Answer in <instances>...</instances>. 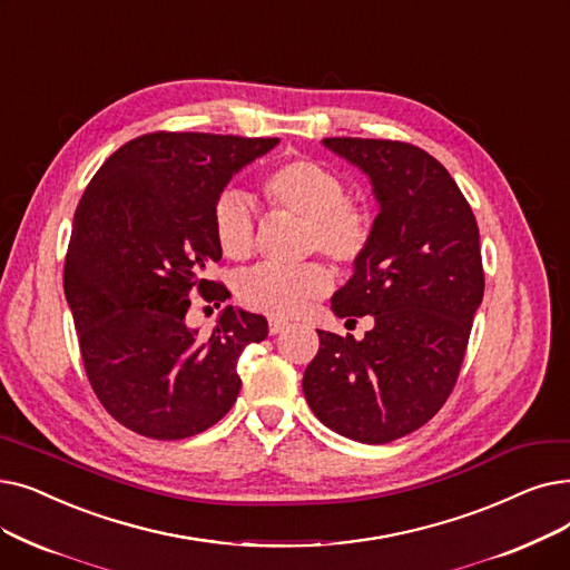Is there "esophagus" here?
I'll return each mask as SVG.
<instances>
[{"mask_svg": "<svg viewBox=\"0 0 570 570\" xmlns=\"http://www.w3.org/2000/svg\"><path fill=\"white\" fill-rule=\"evenodd\" d=\"M286 328H288V321H282V318H269V324H267L269 335H279V333H284Z\"/></svg>", "mask_w": 570, "mask_h": 570, "instance_id": "34e87169", "label": "esophagus"}]
</instances>
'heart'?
<instances>
[{
	"label": "heart",
	"mask_w": 570,
	"mask_h": 570,
	"mask_svg": "<svg viewBox=\"0 0 570 570\" xmlns=\"http://www.w3.org/2000/svg\"><path fill=\"white\" fill-rule=\"evenodd\" d=\"M272 209L305 220V252H321L337 265L356 263L373 237L370 214L346 200L344 181L314 160H286L272 167L261 181ZM220 254L230 261L252 258L256 249V224L249 203L235 190L218 197L212 216ZM333 286L326 265L307 263L295 269L261 265L239 282V301L269 316L291 318L307 312Z\"/></svg>",
	"instance_id": "1"
}]
</instances>
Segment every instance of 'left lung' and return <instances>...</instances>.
Returning <instances> with one entry per match:
<instances>
[{
    "mask_svg": "<svg viewBox=\"0 0 570 570\" xmlns=\"http://www.w3.org/2000/svg\"><path fill=\"white\" fill-rule=\"evenodd\" d=\"M321 144L358 167L377 200L367 249L331 298L335 316L370 314L375 326L363 340L318 331L303 391L331 431L384 444L424 426L454 389L484 295L480 230L450 171L422 148Z\"/></svg>",
    "mask_w": 570,
    "mask_h": 570,
    "instance_id": "left-lung-1",
    "label": "left lung"
}]
</instances>
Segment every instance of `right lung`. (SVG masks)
Here are the masks:
<instances>
[{
    "mask_svg": "<svg viewBox=\"0 0 570 570\" xmlns=\"http://www.w3.org/2000/svg\"><path fill=\"white\" fill-rule=\"evenodd\" d=\"M279 139L154 132L97 169L73 214L65 298L92 391L118 424L154 440L203 433L242 380L237 358L267 337L261 314L226 305L209 337L186 324L190 295L224 303L207 282L220 261L212 216L239 169Z\"/></svg>",
    "mask_w": 570,
    "mask_h": 570,
    "instance_id": "right-lung-1",
    "label": "right lung"
}]
</instances>
